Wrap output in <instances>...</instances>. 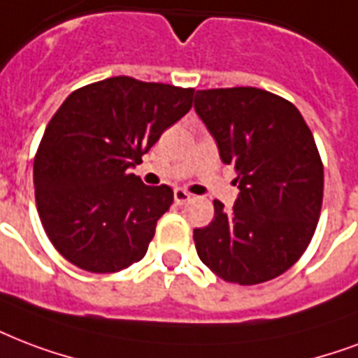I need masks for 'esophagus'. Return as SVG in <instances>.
Returning <instances> with one entry per match:
<instances>
[{"label":"esophagus","instance_id":"esophagus-1","mask_svg":"<svg viewBox=\"0 0 358 358\" xmlns=\"http://www.w3.org/2000/svg\"><path fill=\"white\" fill-rule=\"evenodd\" d=\"M191 201V195L187 193V191L184 189H174V203L178 204V206H182V204L189 203Z\"/></svg>","mask_w":358,"mask_h":358}]
</instances>
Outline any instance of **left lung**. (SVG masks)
<instances>
[{
    "label": "left lung",
    "instance_id": "left-lung-1",
    "mask_svg": "<svg viewBox=\"0 0 358 358\" xmlns=\"http://www.w3.org/2000/svg\"><path fill=\"white\" fill-rule=\"evenodd\" d=\"M195 113L240 189L231 212L214 201V220L193 231L199 259L225 282L274 280L306 252L321 214L312 131L293 103L259 88L199 90Z\"/></svg>",
    "mask_w": 358,
    "mask_h": 358
}]
</instances>
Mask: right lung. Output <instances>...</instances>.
Instances as JSON below:
<instances>
[{
	"mask_svg": "<svg viewBox=\"0 0 358 358\" xmlns=\"http://www.w3.org/2000/svg\"><path fill=\"white\" fill-rule=\"evenodd\" d=\"M193 88L113 76L76 90L52 116L34 161L37 212L54 248L95 274L146 255L169 185L131 173L163 131L189 113Z\"/></svg>",
	"mask_w": 358,
	"mask_h": 358,
	"instance_id": "1",
	"label": "right lung"
}]
</instances>
